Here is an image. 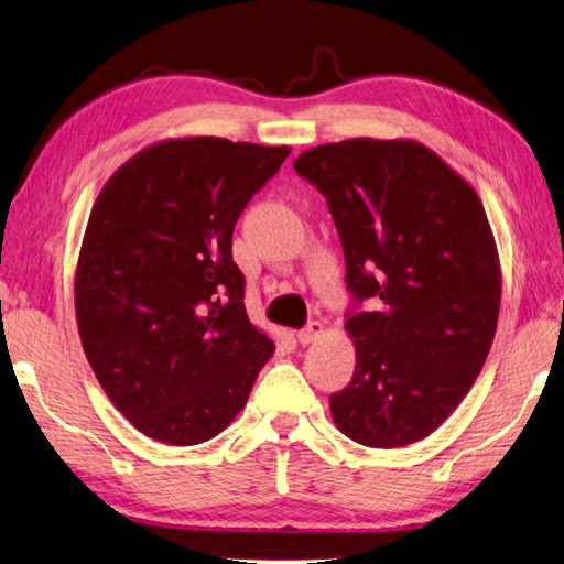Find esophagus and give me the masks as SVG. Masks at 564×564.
<instances>
[{"mask_svg": "<svg viewBox=\"0 0 564 564\" xmlns=\"http://www.w3.org/2000/svg\"><path fill=\"white\" fill-rule=\"evenodd\" d=\"M322 334H324L322 322H310L302 328V332H296V338H300L302 346H310L316 341V338H322Z\"/></svg>", "mask_w": 564, "mask_h": 564, "instance_id": "1", "label": "esophagus"}]
</instances>
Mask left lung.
I'll use <instances>...</instances> for the list:
<instances>
[{
  "mask_svg": "<svg viewBox=\"0 0 564 564\" xmlns=\"http://www.w3.org/2000/svg\"><path fill=\"white\" fill-rule=\"evenodd\" d=\"M324 194L346 284L356 370L328 398L336 427L376 449L420 442L471 390L494 344L501 264L476 191L412 140L332 142L296 156Z\"/></svg>",
  "mask_w": 564,
  "mask_h": 564,
  "instance_id": "obj_1",
  "label": "left lung"
}]
</instances>
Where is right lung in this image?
I'll use <instances>...</instances> for the list:
<instances>
[{
	"mask_svg": "<svg viewBox=\"0 0 564 564\" xmlns=\"http://www.w3.org/2000/svg\"><path fill=\"white\" fill-rule=\"evenodd\" d=\"M290 147L186 137L147 147L102 186L76 270L83 350L147 437L214 440L274 344L250 324L232 228Z\"/></svg>",
	"mask_w": 564,
	"mask_h": 564,
	"instance_id": "1",
	"label": "right lung"
}]
</instances>
